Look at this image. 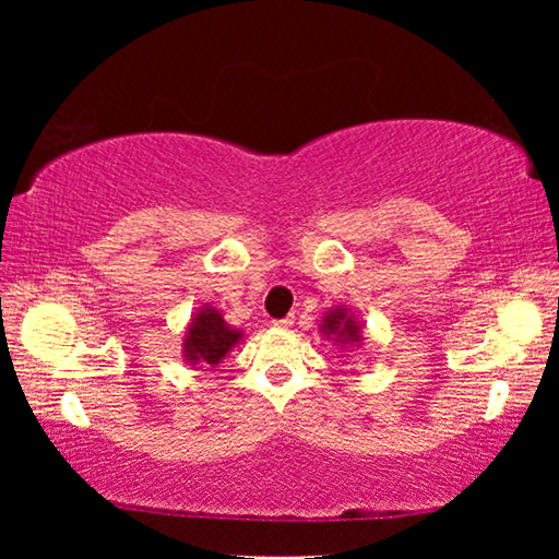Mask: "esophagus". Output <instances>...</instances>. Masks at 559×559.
I'll list each match as a JSON object with an SVG mask.
<instances>
[{
	"label": "esophagus",
	"instance_id": "34e87169",
	"mask_svg": "<svg viewBox=\"0 0 559 559\" xmlns=\"http://www.w3.org/2000/svg\"><path fill=\"white\" fill-rule=\"evenodd\" d=\"M293 323H296V316H286L281 320H273V325H276V328H290Z\"/></svg>",
	"mask_w": 559,
	"mask_h": 559
}]
</instances>
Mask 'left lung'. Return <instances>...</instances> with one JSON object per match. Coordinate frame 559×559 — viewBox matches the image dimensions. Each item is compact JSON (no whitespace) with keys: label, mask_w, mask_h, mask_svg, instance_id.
I'll return each instance as SVG.
<instances>
[{"label":"left lung","mask_w":559,"mask_h":559,"mask_svg":"<svg viewBox=\"0 0 559 559\" xmlns=\"http://www.w3.org/2000/svg\"><path fill=\"white\" fill-rule=\"evenodd\" d=\"M320 333L325 340H333L340 347H359L362 345V323L353 313V310L345 306L330 308L323 316V323H320Z\"/></svg>","instance_id":"1"}]
</instances>
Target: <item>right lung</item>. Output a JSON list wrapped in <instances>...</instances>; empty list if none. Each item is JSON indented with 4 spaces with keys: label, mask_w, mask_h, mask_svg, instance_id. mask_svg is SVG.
Wrapping results in <instances>:
<instances>
[{
    "label": "right lung",
    "mask_w": 559,
    "mask_h": 559,
    "mask_svg": "<svg viewBox=\"0 0 559 559\" xmlns=\"http://www.w3.org/2000/svg\"><path fill=\"white\" fill-rule=\"evenodd\" d=\"M243 333L226 323L214 306L197 308V313L185 328L182 355L189 367H216L241 343Z\"/></svg>",
    "instance_id": "obj_1"
}]
</instances>
